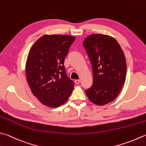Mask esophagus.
Returning a JSON list of instances; mask_svg holds the SVG:
<instances>
[{"label": "esophagus", "instance_id": "1", "mask_svg": "<svg viewBox=\"0 0 146 146\" xmlns=\"http://www.w3.org/2000/svg\"><path fill=\"white\" fill-rule=\"evenodd\" d=\"M80 82V80H75V83L76 84H78Z\"/></svg>", "mask_w": 146, "mask_h": 146}]
</instances>
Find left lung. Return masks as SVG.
<instances>
[{
    "label": "left lung",
    "mask_w": 146,
    "mask_h": 146,
    "mask_svg": "<svg viewBox=\"0 0 146 146\" xmlns=\"http://www.w3.org/2000/svg\"><path fill=\"white\" fill-rule=\"evenodd\" d=\"M83 45L93 71V84L85 92L93 103L108 104L118 95L125 81L124 53L115 38L106 35H91L84 40Z\"/></svg>",
    "instance_id": "left-lung-1"
}]
</instances>
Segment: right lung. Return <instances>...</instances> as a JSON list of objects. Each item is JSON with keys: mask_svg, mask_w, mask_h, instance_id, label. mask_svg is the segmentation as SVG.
<instances>
[{"mask_svg": "<svg viewBox=\"0 0 146 146\" xmlns=\"http://www.w3.org/2000/svg\"><path fill=\"white\" fill-rule=\"evenodd\" d=\"M75 40L69 35H45L37 40L28 54V85L39 101L48 107H59L72 93L74 82L67 75L64 62Z\"/></svg>", "mask_w": 146, "mask_h": 146, "instance_id": "add662e5", "label": "right lung"}]
</instances>
